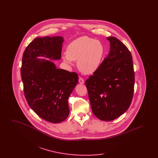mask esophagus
<instances>
[{
	"mask_svg": "<svg viewBox=\"0 0 158 158\" xmlns=\"http://www.w3.org/2000/svg\"><path fill=\"white\" fill-rule=\"evenodd\" d=\"M79 82L81 84H83V83H84V80H83V79L82 77H80L79 78Z\"/></svg>",
	"mask_w": 158,
	"mask_h": 158,
	"instance_id": "esophagus-1",
	"label": "esophagus"
}]
</instances>
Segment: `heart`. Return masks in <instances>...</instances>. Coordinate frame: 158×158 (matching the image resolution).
I'll return each mask as SVG.
<instances>
[{"instance_id": "heart-1", "label": "heart", "mask_w": 158, "mask_h": 158, "mask_svg": "<svg viewBox=\"0 0 158 158\" xmlns=\"http://www.w3.org/2000/svg\"><path fill=\"white\" fill-rule=\"evenodd\" d=\"M104 54V47L97 40L82 36L71 42L63 56L66 62L71 64L77 61V66L85 74H92L101 65Z\"/></svg>"}]
</instances>
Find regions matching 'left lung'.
I'll return each instance as SVG.
<instances>
[{
    "mask_svg": "<svg viewBox=\"0 0 158 158\" xmlns=\"http://www.w3.org/2000/svg\"><path fill=\"white\" fill-rule=\"evenodd\" d=\"M107 40L110 42V53L85 81L92 112L99 120L106 121L117 118L127 110L135 85L130 52L117 38Z\"/></svg>",
    "mask_w": 158,
    "mask_h": 158,
    "instance_id": "8db88e82",
    "label": "left lung"
}]
</instances>
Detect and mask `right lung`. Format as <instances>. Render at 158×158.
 Masks as SVG:
<instances>
[{"instance_id":"add662e5","label":"right lung","mask_w":158,"mask_h":158,"mask_svg":"<svg viewBox=\"0 0 158 158\" xmlns=\"http://www.w3.org/2000/svg\"><path fill=\"white\" fill-rule=\"evenodd\" d=\"M63 38H35L23 54L21 75L25 97L31 108L44 120L59 123L69 114L68 99L78 82V75L57 69L50 60L61 59Z\"/></svg>"}]
</instances>
